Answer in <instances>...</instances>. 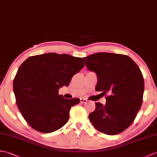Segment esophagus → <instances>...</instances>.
<instances>
[{"instance_id":"esophagus-1","label":"esophagus","mask_w":157,"mask_h":157,"mask_svg":"<svg viewBox=\"0 0 157 157\" xmlns=\"http://www.w3.org/2000/svg\"><path fill=\"white\" fill-rule=\"evenodd\" d=\"M87 101V100L86 99H85V98H80V102H81L82 104L86 103Z\"/></svg>"}]
</instances>
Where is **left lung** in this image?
I'll list each match as a JSON object with an SVG mask.
<instances>
[{
  "instance_id": "8db88e82",
  "label": "left lung",
  "mask_w": 157,
  "mask_h": 157,
  "mask_svg": "<svg viewBox=\"0 0 157 157\" xmlns=\"http://www.w3.org/2000/svg\"><path fill=\"white\" fill-rule=\"evenodd\" d=\"M83 59L88 70L96 73V90L106 100L104 105L95 103V110L89 114L90 122L108 135L123 132L134 122L143 104L144 83L140 68L122 54L97 53Z\"/></svg>"
}]
</instances>
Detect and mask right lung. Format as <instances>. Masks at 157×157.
Masks as SVG:
<instances>
[{"label": "right lung", "instance_id": "1", "mask_svg": "<svg viewBox=\"0 0 157 157\" xmlns=\"http://www.w3.org/2000/svg\"><path fill=\"white\" fill-rule=\"evenodd\" d=\"M84 65L82 58L56 53L29 57L21 65L13 90L18 108L33 128L50 133L67 122L71 108L80 100L65 99L59 89L70 84Z\"/></svg>", "mask_w": 157, "mask_h": 157}]
</instances>
